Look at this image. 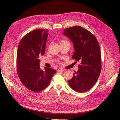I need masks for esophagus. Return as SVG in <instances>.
Segmentation results:
<instances>
[{"mask_svg": "<svg viewBox=\"0 0 120 120\" xmlns=\"http://www.w3.org/2000/svg\"><path fill=\"white\" fill-rule=\"evenodd\" d=\"M64 71H65L64 69L62 68H59L58 70V71H61V72Z\"/></svg>", "mask_w": 120, "mask_h": 120, "instance_id": "1", "label": "esophagus"}]
</instances>
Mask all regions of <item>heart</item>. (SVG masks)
Returning <instances> with one entry per match:
<instances>
[{"instance_id":"1","label":"heart","mask_w":120,"mask_h":120,"mask_svg":"<svg viewBox=\"0 0 120 120\" xmlns=\"http://www.w3.org/2000/svg\"><path fill=\"white\" fill-rule=\"evenodd\" d=\"M66 42H68V41L67 40H65V39H61L60 41V44L61 43H66Z\"/></svg>"}]
</instances>
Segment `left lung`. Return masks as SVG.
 Wrapping results in <instances>:
<instances>
[{
	"label": "left lung",
	"mask_w": 120,
	"mask_h": 120,
	"mask_svg": "<svg viewBox=\"0 0 120 120\" xmlns=\"http://www.w3.org/2000/svg\"><path fill=\"white\" fill-rule=\"evenodd\" d=\"M64 34L73 43L75 52L72 58L81 62L78 71L68 81L69 85L75 91L86 92L95 84L101 71L99 44L95 36L81 26L67 28Z\"/></svg>",
	"instance_id": "1"
}]
</instances>
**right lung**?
I'll use <instances>...</instances> for the list:
<instances>
[{"instance_id":"1","label":"right lung","mask_w":120,"mask_h":120,"mask_svg":"<svg viewBox=\"0 0 120 120\" xmlns=\"http://www.w3.org/2000/svg\"><path fill=\"white\" fill-rule=\"evenodd\" d=\"M48 30L37 29L28 33L19 44L16 58L18 76L28 89L39 92L49 85L56 71L40 68L39 57L45 52Z\"/></svg>"}]
</instances>
